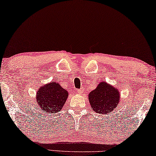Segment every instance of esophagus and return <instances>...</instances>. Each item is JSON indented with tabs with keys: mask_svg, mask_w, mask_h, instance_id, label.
Here are the masks:
<instances>
[{
	"mask_svg": "<svg viewBox=\"0 0 156 156\" xmlns=\"http://www.w3.org/2000/svg\"><path fill=\"white\" fill-rule=\"evenodd\" d=\"M76 91H77V92H78L79 94H82V92H84V89H77V90H76Z\"/></svg>",
	"mask_w": 156,
	"mask_h": 156,
	"instance_id": "1",
	"label": "esophagus"
}]
</instances>
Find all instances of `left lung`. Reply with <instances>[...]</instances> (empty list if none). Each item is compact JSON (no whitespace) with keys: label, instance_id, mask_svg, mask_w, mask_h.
Instances as JSON below:
<instances>
[{"label":"left lung","instance_id":"8db88e82","mask_svg":"<svg viewBox=\"0 0 156 156\" xmlns=\"http://www.w3.org/2000/svg\"><path fill=\"white\" fill-rule=\"evenodd\" d=\"M89 95L91 108L96 113L101 114H108L112 110L116 109L120 104L118 89L105 82H100L97 88Z\"/></svg>","mask_w":156,"mask_h":156}]
</instances>
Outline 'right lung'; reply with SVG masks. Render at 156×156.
I'll return each mask as SVG.
<instances>
[{
    "mask_svg": "<svg viewBox=\"0 0 156 156\" xmlns=\"http://www.w3.org/2000/svg\"><path fill=\"white\" fill-rule=\"evenodd\" d=\"M68 97V92L57 82H50L37 90L36 108H40L44 114L59 112Z\"/></svg>",
    "mask_w": 156,
    "mask_h": 156,
    "instance_id": "obj_1",
    "label": "right lung"
}]
</instances>
